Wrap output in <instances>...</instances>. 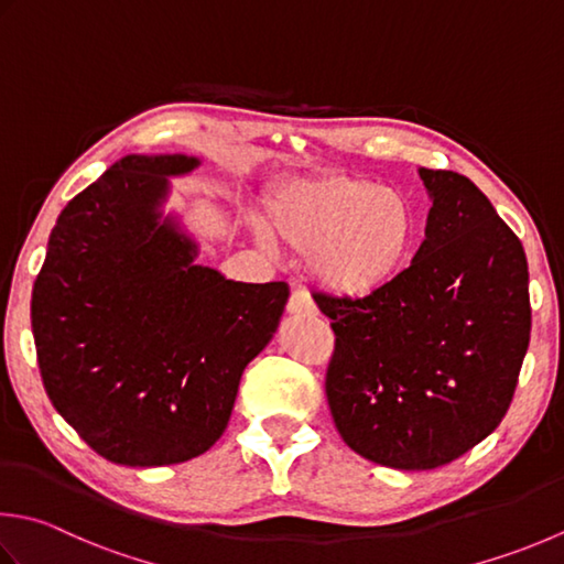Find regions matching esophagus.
I'll return each instance as SVG.
<instances>
[{
    "instance_id": "34e87169",
    "label": "esophagus",
    "mask_w": 564,
    "mask_h": 564,
    "mask_svg": "<svg viewBox=\"0 0 564 564\" xmlns=\"http://www.w3.org/2000/svg\"><path fill=\"white\" fill-rule=\"evenodd\" d=\"M289 313L291 315H315L317 307L313 303L311 293H307L303 285H297V289H293L291 297H289Z\"/></svg>"
}]
</instances>
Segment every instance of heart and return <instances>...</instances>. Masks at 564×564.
<instances>
[{
    "instance_id": "heart-1",
    "label": "heart",
    "mask_w": 564,
    "mask_h": 564,
    "mask_svg": "<svg viewBox=\"0 0 564 564\" xmlns=\"http://www.w3.org/2000/svg\"><path fill=\"white\" fill-rule=\"evenodd\" d=\"M269 215L285 245L311 251L315 279L339 297L379 295L411 269L417 251L415 207L361 175L293 181L273 195Z\"/></svg>"
}]
</instances>
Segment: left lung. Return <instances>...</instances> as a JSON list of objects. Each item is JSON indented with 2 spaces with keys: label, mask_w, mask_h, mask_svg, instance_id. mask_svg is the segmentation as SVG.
Instances as JSON below:
<instances>
[{
  "label": "left lung",
  "mask_w": 564,
  "mask_h": 564,
  "mask_svg": "<svg viewBox=\"0 0 564 564\" xmlns=\"http://www.w3.org/2000/svg\"><path fill=\"white\" fill-rule=\"evenodd\" d=\"M425 241L379 295L315 303L333 323L325 393L345 443L393 469H435L479 445L513 401L531 295L521 239L477 185L421 169Z\"/></svg>",
  "instance_id": "obj_1"
}]
</instances>
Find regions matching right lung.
Segmentation results:
<instances>
[{
  "instance_id": "obj_1",
  "label": "right lung",
  "mask_w": 564,
  "mask_h": 564,
  "mask_svg": "<svg viewBox=\"0 0 564 564\" xmlns=\"http://www.w3.org/2000/svg\"><path fill=\"white\" fill-rule=\"evenodd\" d=\"M197 159L124 156L63 207L33 281L48 399L99 457L193 459L225 433L241 371L269 345L289 283L229 281L159 205Z\"/></svg>"
}]
</instances>
